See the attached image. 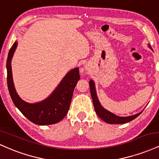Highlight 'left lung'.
Wrapping results in <instances>:
<instances>
[{"mask_svg":"<svg viewBox=\"0 0 159 159\" xmlns=\"http://www.w3.org/2000/svg\"><path fill=\"white\" fill-rule=\"evenodd\" d=\"M90 93L91 96H92L93 102L95 111L97 114V115L101 118L103 121L106 122L107 123L110 124H123V123H126L128 122H130L135 119L137 116H138L140 114H137L135 115H133V116H126V117H121V116H118L116 115H115L112 113L109 112L107 110H105V108H103L102 107V105H100L99 102H98L97 96H96V90H95V86L94 83L92 80H90Z\"/></svg>","mask_w":159,"mask_h":159,"instance_id":"obj_1","label":"left lung"}]
</instances>
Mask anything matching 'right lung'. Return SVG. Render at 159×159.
I'll list each match as a JSON object with an SVG mask.
<instances>
[{"label":"right lung","mask_w":159,"mask_h":159,"mask_svg":"<svg viewBox=\"0 0 159 159\" xmlns=\"http://www.w3.org/2000/svg\"><path fill=\"white\" fill-rule=\"evenodd\" d=\"M17 44V42H15L10 49L7 61V86L14 105L27 119L36 125H52L58 123L68 113L74 89L80 79L78 68L71 70L54 93L44 101L35 104L27 103L16 93L12 81L11 60Z\"/></svg>","instance_id":"1"}]
</instances>
